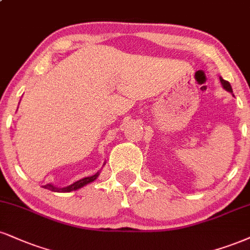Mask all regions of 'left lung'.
<instances>
[{"label": "left lung", "instance_id": "left-lung-1", "mask_svg": "<svg viewBox=\"0 0 250 250\" xmlns=\"http://www.w3.org/2000/svg\"><path fill=\"white\" fill-rule=\"evenodd\" d=\"M220 81H221V85H222V87H224V88L226 89V91L230 92V93H233V89H231V86H230V83H228V81L224 80V79H222L221 77H220Z\"/></svg>", "mask_w": 250, "mask_h": 250}]
</instances>
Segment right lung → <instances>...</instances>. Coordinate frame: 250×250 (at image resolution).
I'll use <instances>...</instances> for the list:
<instances>
[{
	"label": "right lung",
	"mask_w": 250,
	"mask_h": 250,
	"mask_svg": "<svg viewBox=\"0 0 250 250\" xmlns=\"http://www.w3.org/2000/svg\"><path fill=\"white\" fill-rule=\"evenodd\" d=\"M99 173H100V172H96L95 174H93V176H91V177H85V178L78 180V182H74L73 184L66 186V188H57V186L52 185V184H46V185H44L43 188H47V190H50V191H53V192H71V191H76V190H78V188H83V186H85L87 184H89V183L94 182V180L98 178Z\"/></svg>",
	"instance_id": "obj_1"
}]
</instances>
